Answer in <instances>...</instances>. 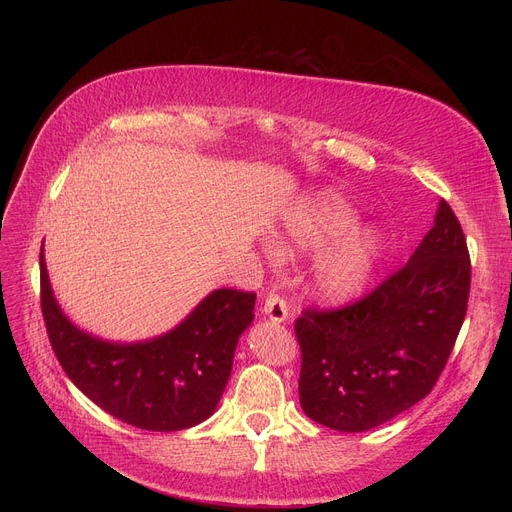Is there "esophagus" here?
Returning <instances> with one entry per match:
<instances>
[{"instance_id":"esophagus-1","label":"esophagus","mask_w":512,"mask_h":512,"mask_svg":"<svg viewBox=\"0 0 512 512\" xmlns=\"http://www.w3.org/2000/svg\"><path fill=\"white\" fill-rule=\"evenodd\" d=\"M263 313L272 321H284L288 319V303L284 297H280V294L270 292L263 301Z\"/></svg>"}]
</instances>
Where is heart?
I'll list each match as a JSON object with an SVG mask.
<instances>
[{"instance_id":"obj_1","label":"heart","mask_w":512,"mask_h":512,"mask_svg":"<svg viewBox=\"0 0 512 512\" xmlns=\"http://www.w3.org/2000/svg\"><path fill=\"white\" fill-rule=\"evenodd\" d=\"M353 209L334 193H319L294 207L280 226L288 251H313L335 236L315 257L313 286L328 301L351 299L367 284L380 255V234L369 226H351Z\"/></svg>"}]
</instances>
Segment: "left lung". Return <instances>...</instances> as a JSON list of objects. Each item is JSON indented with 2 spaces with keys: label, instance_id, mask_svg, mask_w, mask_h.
Instances as JSON below:
<instances>
[{
  "label": "left lung",
  "instance_id": "8db88e82",
  "mask_svg": "<svg viewBox=\"0 0 512 512\" xmlns=\"http://www.w3.org/2000/svg\"><path fill=\"white\" fill-rule=\"evenodd\" d=\"M471 259L452 207L411 259L365 297L307 307L294 321L303 411L338 432H367L434 390L467 313Z\"/></svg>",
  "mask_w": 512,
  "mask_h": 512
}]
</instances>
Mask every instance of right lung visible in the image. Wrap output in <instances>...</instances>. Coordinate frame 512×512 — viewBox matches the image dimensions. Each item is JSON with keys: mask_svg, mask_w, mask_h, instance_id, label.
I'll use <instances>...</instances> for the list:
<instances>
[{"mask_svg": "<svg viewBox=\"0 0 512 512\" xmlns=\"http://www.w3.org/2000/svg\"><path fill=\"white\" fill-rule=\"evenodd\" d=\"M41 313L53 353L74 386L116 419L178 432L205 421L226 388L255 292L220 288L166 336L112 344L74 328L51 294L41 251Z\"/></svg>", "mask_w": 512, "mask_h": 512, "instance_id": "add662e5", "label": "right lung"}]
</instances>
